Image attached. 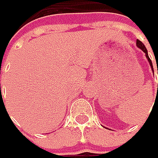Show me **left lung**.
<instances>
[{
  "mask_svg": "<svg viewBox=\"0 0 158 158\" xmlns=\"http://www.w3.org/2000/svg\"><path fill=\"white\" fill-rule=\"evenodd\" d=\"M136 44H137V46L139 47V48H140L142 51L146 53V57L148 58V62H149V64H150V66H151V68H152V70H153V65H152V61L150 60V58L148 57V51H147V49H146V47H145V45L143 44V43L141 42V41H139V39L137 40V43H136ZM158 88V86H157Z\"/></svg>",
  "mask_w": 158,
  "mask_h": 158,
  "instance_id": "1",
  "label": "left lung"
}]
</instances>
